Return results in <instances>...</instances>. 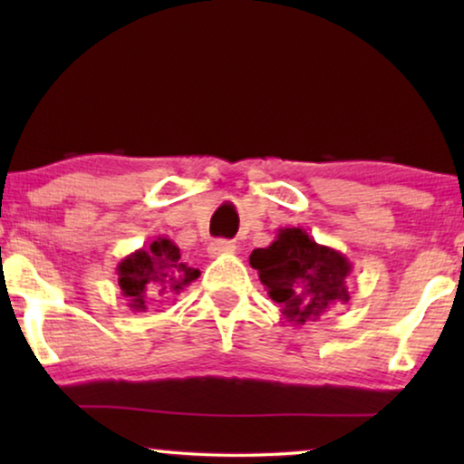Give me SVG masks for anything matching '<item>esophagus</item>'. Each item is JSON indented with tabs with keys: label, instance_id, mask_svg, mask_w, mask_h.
<instances>
[{
	"label": "esophagus",
	"instance_id": "obj_1",
	"mask_svg": "<svg viewBox=\"0 0 464 464\" xmlns=\"http://www.w3.org/2000/svg\"><path fill=\"white\" fill-rule=\"evenodd\" d=\"M234 251H237V245H234L232 240H226V238H218L208 245V256L211 257L227 256V253H234Z\"/></svg>",
	"mask_w": 464,
	"mask_h": 464
}]
</instances>
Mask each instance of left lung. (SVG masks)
Wrapping results in <instances>:
<instances>
[{
	"mask_svg": "<svg viewBox=\"0 0 464 464\" xmlns=\"http://www.w3.org/2000/svg\"><path fill=\"white\" fill-rule=\"evenodd\" d=\"M249 264L285 319L295 325L321 319L329 308L351 300L346 281L353 264L302 227H281L266 249H253Z\"/></svg>",
	"mask_w": 464,
	"mask_h": 464,
	"instance_id": "left-lung-1",
	"label": "left lung"
}]
</instances>
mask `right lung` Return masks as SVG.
I'll use <instances>...</instances> for the list:
<instances>
[{
  "label": "right lung",
  "mask_w": 464,
  "mask_h": 464,
  "mask_svg": "<svg viewBox=\"0 0 464 464\" xmlns=\"http://www.w3.org/2000/svg\"><path fill=\"white\" fill-rule=\"evenodd\" d=\"M198 276L200 270L189 268L179 246L167 237H158L118 264V285L132 313H145L151 304L181 294Z\"/></svg>",
  "instance_id": "obj_1"
}]
</instances>
